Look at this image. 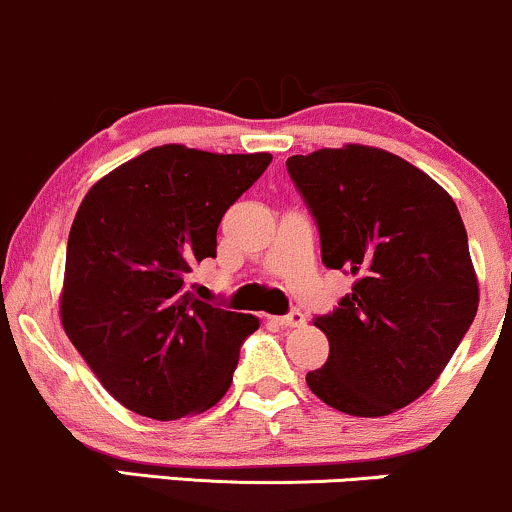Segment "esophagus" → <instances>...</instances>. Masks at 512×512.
Instances as JSON below:
<instances>
[{"mask_svg": "<svg viewBox=\"0 0 512 512\" xmlns=\"http://www.w3.org/2000/svg\"><path fill=\"white\" fill-rule=\"evenodd\" d=\"M279 327H301L305 322V317L301 310H291L289 315H279V317H272Z\"/></svg>", "mask_w": 512, "mask_h": 512, "instance_id": "obj_1", "label": "esophagus"}]
</instances>
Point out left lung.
Listing matches in <instances>:
<instances>
[{
  "label": "left lung",
  "mask_w": 512,
  "mask_h": 512,
  "mask_svg": "<svg viewBox=\"0 0 512 512\" xmlns=\"http://www.w3.org/2000/svg\"><path fill=\"white\" fill-rule=\"evenodd\" d=\"M286 168L320 228L325 267L356 279L313 320L330 358L305 383L351 416L407 407L436 383L479 308L460 211L424 170L375 146L291 156Z\"/></svg>",
  "instance_id": "left-lung-1"
}]
</instances>
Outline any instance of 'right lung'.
I'll use <instances>...</instances> for the list:
<instances>
[{"mask_svg": "<svg viewBox=\"0 0 512 512\" xmlns=\"http://www.w3.org/2000/svg\"><path fill=\"white\" fill-rule=\"evenodd\" d=\"M272 154L156 146L86 192L67 243L62 327L122 407L156 421L226 395L255 315L197 301L185 281Z\"/></svg>", "mask_w": 512, "mask_h": 512, "instance_id": "1", "label": "right lung"}]
</instances>
